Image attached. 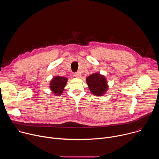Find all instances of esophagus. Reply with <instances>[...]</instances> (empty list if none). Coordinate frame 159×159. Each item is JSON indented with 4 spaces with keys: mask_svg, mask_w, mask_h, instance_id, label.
I'll return each mask as SVG.
<instances>
[{
    "mask_svg": "<svg viewBox=\"0 0 159 159\" xmlns=\"http://www.w3.org/2000/svg\"><path fill=\"white\" fill-rule=\"evenodd\" d=\"M74 76H75L76 78H80V77H81L80 74L79 72L75 73V74H74Z\"/></svg>",
    "mask_w": 159,
    "mask_h": 159,
    "instance_id": "34e87169",
    "label": "esophagus"
}]
</instances>
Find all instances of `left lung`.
Wrapping results in <instances>:
<instances>
[{
	"label": "left lung",
	"instance_id": "obj_1",
	"mask_svg": "<svg viewBox=\"0 0 159 159\" xmlns=\"http://www.w3.org/2000/svg\"><path fill=\"white\" fill-rule=\"evenodd\" d=\"M86 82L90 93L97 96H103L108 89L106 77L99 73H94L88 76L86 78Z\"/></svg>",
	"mask_w": 159,
	"mask_h": 159
}]
</instances>
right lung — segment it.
I'll use <instances>...</instances> for the list:
<instances>
[{
    "label": "right lung",
    "instance_id": "obj_1",
    "mask_svg": "<svg viewBox=\"0 0 159 159\" xmlns=\"http://www.w3.org/2000/svg\"><path fill=\"white\" fill-rule=\"evenodd\" d=\"M68 79L64 77L55 76L50 81V88L55 96H60L64 90Z\"/></svg>",
    "mask_w": 159,
    "mask_h": 159
}]
</instances>
